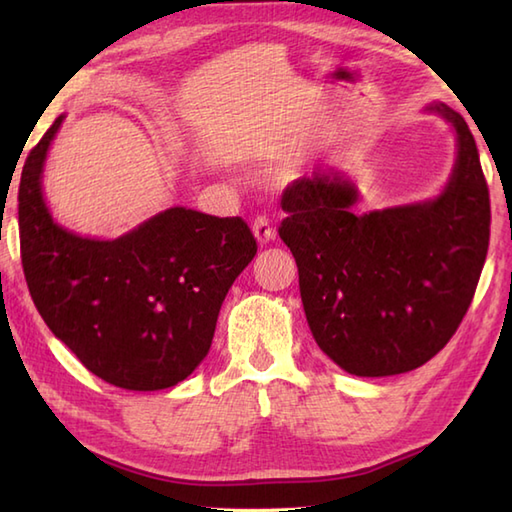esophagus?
Segmentation results:
<instances>
[{
    "mask_svg": "<svg viewBox=\"0 0 512 512\" xmlns=\"http://www.w3.org/2000/svg\"><path fill=\"white\" fill-rule=\"evenodd\" d=\"M253 233H255V237H257V242L259 244H268V242H273L275 239V228H273V224H270V220L266 215H257L255 217V222H253Z\"/></svg>",
    "mask_w": 512,
    "mask_h": 512,
    "instance_id": "34e87169",
    "label": "esophagus"
}]
</instances>
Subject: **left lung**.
Listing matches in <instances>:
<instances>
[{
  "label": "left lung",
  "mask_w": 512,
  "mask_h": 512,
  "mask_svg": "<svg viewBox=\"0 0 512 512\" xmlns=\"http://www.w3.org/2000/svg\"><path fill=\"white\" fill-rule=\"evenodd\" d=\"M458 160L436 200L356 215L358 193L317 169L284 189L279 237L295 255L314 341L354 376L405 374L431 361L469 310L491 237L475 138L444 103Z\"/></svg>",
  "instance_id": "obj_1"
}]
</instances>
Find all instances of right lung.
<instances>
[{"instance_id":"right-lung-1","label":"right lung","mask_w":512,"mask_h":512,"mask_svg":"<svg viewBox=\"0 0 512 512\" xmlns=\"http://www.w3.org/2000/svg\"><path fill=\"white\" fill-rule=\"evenodd\" d=\"M59 116L30 149L19 182V244L30 297L52 334L105 383L178 385L209 354L228 288L257 253L242 217L184 206L118 239H90L52 220L41 193Z\"/></svg>"}]
</instances>
